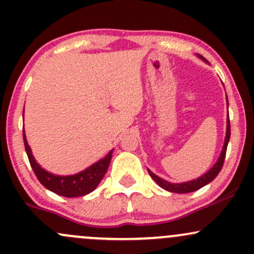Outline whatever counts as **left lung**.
<instances>
[{
	"instance_id": "8db88e82",
	"label": "left lung",
	"mask_w": 254,
	"mask_h": 254,
	"mask_svg": "<svg viewBox=\"0 0 254 254\" xmlns=\"http://www.w3.org/2000/svg\"><path fill=\"white\" fill-rule=\"evenodd\" d=\"M197 57L204 59L201 55L197 54ZM205 60V59H204ZM230 138V121H229V113H228V121H227V135H225V140H224V144H223V149L221 152V155H219L218 160L214 165L208 170L206 174L202 175L201 177L196 178V180L189 181V182H183V183H170L168 181L163 180V178L158 177L157 175L153 174L150 170H148L149 176L153 178V180L157 182L158 186H160L161 188L165 189V190L171 191V193H180V194H185V193H191V191L197 190V189L202 188V187L208 185L210 182H212L214 178L217 177V175L221 172L223 164H224V159H225V153H227V147H228V142H229Z\"/></svg>"
}]
</instances>
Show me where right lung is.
Returning <instances> with one entry per match:
<instances>
[{"label":"right lung","instance_id":"obj_1","mask_svg":"<svg viewBox=\"0 0 254 254\" xmlns=\"http://www.w3.org/2000/svg\"><path fill=\"white\" fill-rule=\"evenodd\" d=\"M23 136L27 158H29L31 168L36 176H37L38 181L50 191L61 195V196L76 197L91 193L104 178L106 171L110 166L111 159H112L113 149L104 159L89 166L84 171L78 172L76 175H71V176H58V175H53L46 171L38 165L37 161L33 158L31 148H30L29 143L26 141L25 131H23Z\"/></svg>","mask_w":254,"mask_h":254}]
</instances>
